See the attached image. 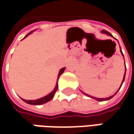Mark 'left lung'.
<instances>
[{
	"label": "left lung",
	"instance_id": "1",
	"mask_svg": "<svg viewBox=\"0 0 134 134\" xmlns=\"http://www.w3.org/2000/svg\"><path fill=\"white\" fill-rule=\"evenodd\" d=\"M103 34H107V35H108V36H112V35L109 33V32H108V31H106V30H103L102 31H101ZM120 52L122 53V51H121V49H120ZM125 74H126V69H125ZM125 74H124V79H123V81H122V84H123V82H124V79H125ZM121 87V86H120ZM120 89V88H119ZM118 89V90H119ZM82 92V91H81ZM84 94H85V95H87V96H88V97H90V98H94V99H95V100H98V101H103V100H109V99H110L111 98H113L114 97V95H115L116 94H117V92L114 94V95H112V96H110V97H109V98H94V97H92V96H91V95H88V94H85V92H82Z\"/></svg>",
	"mask_w": 134,
	"mask_h": 134
}]
</instances>
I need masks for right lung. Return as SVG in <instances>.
Listing matches in <instances>:
<instances>
[{"instance_id":"right-lung-1","label":"right lung","mask_w":134,"mask_h":134,"mask_svg":"<svg viewBox=\"0 0 134 134\" xmlns=\"http://www.w3.org/2000/svg\"><path fill=\"white\" fill-rule=\"evenodd\" d=\"M31 33H32V32L29 33V34H27L25 37H26L28 35H30ZM25 37H24V38H25ZM65 68H62V69L59 71V75H58V79H59V76H60L62 73H63V72L65 71ZM57 88H58V82L56 83V85H55V89H54L51 93H49V94H47L46 96L43 97V98H40V99H37V100H25V99H22V100H24V101H25L26 103L29 104H33V105H40V104H45V103H46V102H48V101H49V100H51V99L53 98V96H54V94H55V91H57Z\"/></svg>"}]
</instances>
